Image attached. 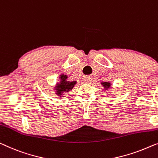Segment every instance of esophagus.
<instances>
[{"instance_id": "obj_1", "label": "esophagus", "mask_w": 158, "mask_h": 158, "mask_svg": "<svg viewBox=\"0 0 158 158\" xmlns=\"http://www.w3.org/2000/svg\"><path fill=\"white\" fill-rule=\"evenodd\" d=\"M91 81V78L90 77H84V81L86 82V83H90Z\"/></svg>"}]
</instances>
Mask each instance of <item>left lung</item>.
I'll return each mask as SVG.
<instances>
[{
    "instance_id": "obj_1",
    "label": "left lung",
    "mask_w": 158,
    "mask_h": 158,
    "mask_svg": "<svg viewBox=\"0 0 158 158\" xmlns=\"http://www.w3.org/2000/svg\"><path fill=\"white\" fill-rule=\"evenodd\" d=\"M102 85L105 87L106 89H109V87L110 86V84L109 83V82H102Z\"/></svg>"
}]
</instances>
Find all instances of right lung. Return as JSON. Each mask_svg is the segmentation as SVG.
Returning a JSON list of instances; mask_svg holds the SVG:
<instances>
[{
  "mask_svg": "<svg viewBox=\"0 0 158 158\" xmlns=\"http://www.w3.org/2000/svg\"><path fill=\"white\" fill-rule=\"evenodd\" d=\"M61 78V81L60 84H57V86H56V94H58L59 96H60L63 92L64 91H67L68 92L69 90H72L73 87H74V84L77 83L76 81H67V77L64 74H62L60 76Z\"/></svg>",
  "mask_w": 158,
  "mask_h": 158,
  "instance_id": "obj_1",
  "label": "right lung"
}]
</instances>
